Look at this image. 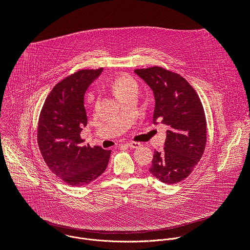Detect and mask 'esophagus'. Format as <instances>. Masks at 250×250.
<instances>
[{
	"label": "esophagus",
	"instance_id": "34e87169",
	"mask_svg": "<svg viewBox=\"0 0 250 250\" xmlns=\"http://www.w3.org/2000/svg\"><path fill=\"white\" fill-rule=\"evenodd\" d=\"M126 147H129L130 149H135V148H138L141 146V144L139 142H128L125 144Z\"/></svg>",
	"mask_w": 250,
	"mask_h": 250
}]
</instances>
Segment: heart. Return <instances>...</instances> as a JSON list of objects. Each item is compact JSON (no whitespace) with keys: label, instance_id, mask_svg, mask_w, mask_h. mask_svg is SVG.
Segmentation results:
<instances>
[{"label":"heart","instance_id":"b5f03b06","mask_svg":"<svg viewBox=\"0 0 250 250\" xmlns=\"http://www.w3.org/2000/svg\"><path fill=\"white\" fill-rule=\"evenodd\" d=\"M112 89L115 95L119 98L131 90H137V84L131 78L127 76H121L113 82Z\"/></svg>","mask_w":250,"mask_h":250}]
</instances>
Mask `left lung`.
Here are the masks:
<instances>
[{"instance_id":"left-lung-1","label":"left lung","mask_w":250,"mask_h":250,"mask_svg":"<svg viewBox=\"0 0 250 250\" xmlns=\"http://www.w3.org/2000/svg\"><path fill=\"white\" fill-rule=\"evenodd\" d=\"M134 73L155 97L153 123L168 126L163 152H154L149 172L166 184L187 178L201 160L207 143V123L195 89L180 75L152 67Z\"/></svg>"}]
</instances>
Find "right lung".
<instances>
[{"label": "right lung", "instance_id": "obj_1", "mask_svg": "<svg viewBox=\"0 0 250 250\" xmlns=\"http://www.w3.org/2000/svg\"><path fill=\"white\" fill-rule=\"evenodd\" d=\"M81 70L58 83L46 97L38 125V144L49 169L68 185L89 184L106 169L111 151L83 145V127L87 125L84 94L102 74Z\"/></svg>", "mask_w": 250, "mask_h": 250}]
</instances>
